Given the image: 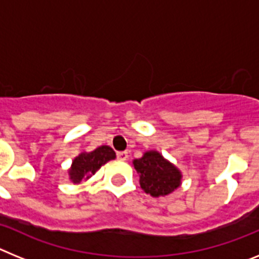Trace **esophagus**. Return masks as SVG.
I'll use <instances>...</instances> for the list:
<instances>
[{
	"instance_id": "esophagus-1",
	"label": "esophagus",
	"mask_w": 259,
	"mask_h": 259,
	"mask_svg": "<svg viewBox=\"0 0 259 259\" xmlns=\"http://www.w3.org/2000/svg\"><path fill=\"white\" fill-rule=\"evenodd\" d=\"M116 157H118L119 161H127L128 153H127V152H118V154H116Z\"/></svg>"
}]
</instances>
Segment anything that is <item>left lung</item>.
<instances>
[{
  "label": "left lung",
  "instance_id": "left-lung-1",
  "mask_svg": "<svg viewBox=\"0 0 259 259\" xmlns=\"http://www.w3.org/2000/svg\"><path fill=\"white\" fill-rule=\"evenodd\" d=\"M134 167L140 176V187L153 197H163L182 185V171L157 150H148Z\"/></svg>",
  "mask_w": 259,
  "mask_h": 259
}]
</instances>
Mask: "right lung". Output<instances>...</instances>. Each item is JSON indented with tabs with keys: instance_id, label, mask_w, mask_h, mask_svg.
Listing matches in <instances>:
<instances>
[{
	"instance_id": "add662e5",
	"label": "right lung",
	"mask_w": 259,
	"mask_h": 259,
	"mask_svg": "<svg viewBox=\"0 0 259 259\" xmlns=\"http://www.w3.org/2000/svg\"><path fill=\"white\" fill-rule=\"evenodd\" d=\"M115 152L107 145L98 146L97 149L92 152L80 153L77 157L74 158L71 167L68 168L70 180L74 184L87 182L95 175L96 171L101 168V166L111 159H115Z\"/></svg>"
}]
</instances>
